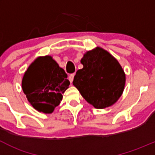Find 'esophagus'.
I'll list each match as a JSON object with an SVG mask.
<instances>
[{
  "label": "esophagus",
  "instance_id": "1",
  "mask_svg": "<svg viewBox=\"0 0 155 155\" xmlns=\"http://www.w3.org/2000/svg\"><path fill=\"white\" fill-rule=\"evenodd\" d=\"M74 76H75L74 73H71V74L69 76V81L70 82V83H72V82H73V79H74Z\"/></svg>",
  "mask_w": 155,
  "mask_h": 155
}]
</instances>
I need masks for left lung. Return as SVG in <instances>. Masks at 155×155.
Wrapping results in <instances>:
<instances>
[{
  "label": "left lung",
  "mask_w": 155,
  "mask_h": 155,
  "mask_svg": "<svg viewBox=\"0 0 155 155\" xmlns=\"http://www.w3.org/2000/svg\"><path fill=\"white\" fill-rule=\"evenodd\" d=\"M81 63L83 68L77 70L73 83L85 101L97 109L115 104L125 85V74L118 61L97 47L87 51Z\"/></svg>",
  "instance_id": "obj_1"
}]
</instances>
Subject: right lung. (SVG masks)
<instances>
[{
	"instance_id": "add662e5",
	"label": "right lung",
	"mask_w": 155,
	"mask_h": 155,
	"mask_svg": "<svg viewBox=\"0 0 155 155\" xmlns=\"http://www.w3.org/2000/svg\"><path fill=\"white\" fill-rule=\"evenodd\" d=\"M68 74L51 56L40 57L28 68L22 79V90L34 109L51 113L62 101L70 85Z\"/></svg>"
}]
</instances>
